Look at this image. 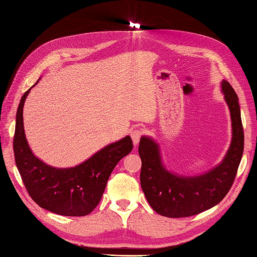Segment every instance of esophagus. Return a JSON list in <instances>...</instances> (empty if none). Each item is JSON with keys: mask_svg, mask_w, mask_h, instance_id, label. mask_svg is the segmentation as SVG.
<instances>
[{"mask_svg": "<svg viewBox=\"0 0 257 257\" xmlns=\"http://www.w3.org/2000/svg\"><path fill=\"white\" fill-rule=\"evenodd\" d=\"M143 135H144V131L141 128H135L131 132V137L133 139V143L135 146L138 145V143L141 142V138L143 137Z\"/></svg>", "mask_w": 257, "mask_h": 257, "instance_id": "34e87169", "label": "esophagus"}]
</instances>
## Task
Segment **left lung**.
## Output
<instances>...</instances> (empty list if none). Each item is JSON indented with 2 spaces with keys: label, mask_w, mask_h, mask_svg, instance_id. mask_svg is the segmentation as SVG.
I'll return each mask as SVG.
<instances>
[{
  "label": "left lung",
  "mask_w": 257,
  "mask_h": 257,
  "mask_svg": "<svg viewBox=\"0 0 257 257\" xmlns=\"http://www.w3.org/2000/svg\"><path fill=\"white\" fill-rule=\"evenodd\" d=\"M222 92L231 118L232 138L223 161L206 174L183 177L163 166L159 145L150 137L141 138V184L145 196L155 212L167 217H185L214 207L226 196L242 158L244 134L238 96L230 83L222 81Z\"/></svg>",
  "instance_id": "1"
}]
</instances>
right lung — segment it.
<instances>
[{"label": "right lung", "instance_id": "obj_1", "mask_svg": "<svg viewBox=\"0 0 257 257\" xmlns=\"http://www.w3.org/2000/svg\"><path fill=\"white\" fill-rule=\"evenodd\" d=\"M30 90L20 99L14 136L15 161L22 182L31 198L48 211L65 216L87 215L98 205L108 178L119 161L133 149V142L130 136L124 137L75 167L45 164L31 151L23 127V105Z\"/></svg>", "mask_w": 257, "mask_h": 257}]
</instances>
